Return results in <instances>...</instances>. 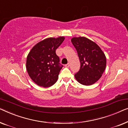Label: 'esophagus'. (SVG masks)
I'll return each mask as SVG.
<instances>
[{
	"label": "esophagus",
	"mask_w": 128,
	"mask_h": 128,
	"mask_svg": "<svg viewBox=\"0 0 128 128\" xmlns=\"http://www.w3.org/2000/svg\"><path fill=\"white\" fill-rule=\"evenodd\" d=\"M65 66H66V67H69V66H70V64L68 63V64H66V65H65Z\"/></svg>",
	"instance_id": "34e87169"
}]
</instances>
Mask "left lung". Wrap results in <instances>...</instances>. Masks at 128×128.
<instances>
[{
    "label": "left lung",
    "instance_id": "obj_1",
    "mask_svg": "<svg viewBox=\"0 0 128 128\" xmlns=\"http://www.w3.org/2000/svg\"><path fill=\"white\" fill-rule=\"evenodd\" d=\"M71 42L80 62V70L75 74V79L84 85L94 84L106 69V57L104 52L96 43L86 37H74Z\"/></svg>",
    "mask_w": 128,
    "mask_h": 128
}]
</instances>
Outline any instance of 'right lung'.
I'll list each match as a JSON object with an SVG mask.
<instances>
[{"label": "right lung", "instance_id": "1", "mask_svg": "<svg viewBox=\"0 0 128 128\" xmlns=\"http://www.w3.org/2000/svg\"><path fill=\"white\" fill-rule=\"evenodd\" d=\"M65 38H48L36 44L26 58V68L31 80L39 86L50 87L57 82L62 66L56 50Z\"/></svg>", "mask_w": 128, "mask_h": 128}]
</instances>
